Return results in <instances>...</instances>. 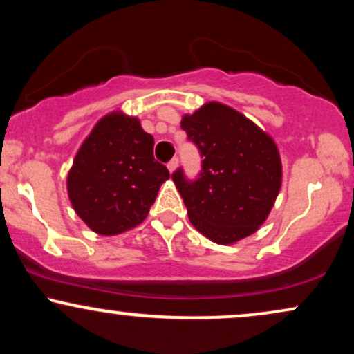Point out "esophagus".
Returning a JSON list of instances; mask_svg holds the SVG:
<instances>
[{
    "label": "esophagus",
    "instance_id": "34e87169",
    "mask_svg": "<svg viewBox=\"0 0 354 354\" xmlns=\"http://www.w3.org/2000/svg\"><path fill=\"white\" fill-rule=\"evenodd\" d=\"M176 168H178V158H174V160H171L168 163V169H169V173H174L176 171Z\"/></svg>",
    "mask_w": 354,
    "mask_h": 354
}]
</instances>
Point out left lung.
<instances>
[{
  "label": "left lung",
  "instance_id": "8db88e82",
  "mask_svg": "<svg viewBox=\"0 0 354 354\" xmlns=\"http://www.w3.org/2000/svg\"><path fill=\"white\" fill-rule=\"evenodd\" d=\"M181 128L200 148L203 169L196 181L173 173L191 225L218 245H234L258 231L273 209L283 181L274 140L228 104L208 101Z\"/></svg>",
  "mask_w": 354,
  "mask_h": 354
}]
</instances>
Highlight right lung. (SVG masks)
<instances>
[{
  "label": "right lung",
  "mask_w": 354,
  "mask_h": 354,
  "mask_svg": "<svg viewBox=\"0 0 354 354\" xmlns=\"http://www.w3.org/2000/svg\"><path fill=\"white\" fill-rule=\"evenodd\" d=\"M154 138L136 116L111 111L93 126L68 171L73 209L103 236L136 228L148 216L161 185L169 178L153 156Z\"/></svg>",
  "instance_id": "obj_1"
}]
</instances>
